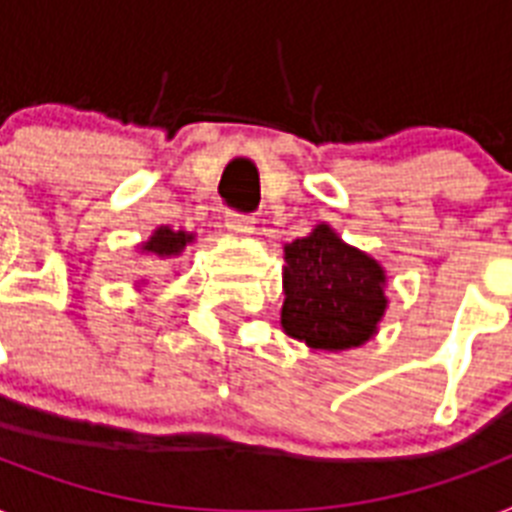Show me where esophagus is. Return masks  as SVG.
Here are the masks:
<instances>
[{
  "label": "esophagus",
  "mask_w": 512,
  "mask_h": 512,
  "mask_svg": "<svg viewBox=\"0 0 512 512\" xmlns=\"http://www.w3.org/2000/svg\"><path fill=\"white\" fill-rule=\"evenodd\" d=\"M255 215H244V213H234V210H231V213H226V228L228 231H234V234H239V236H247V234H252V231H255Z\"/></svg>",
  "instance_id": "obj_1"
}]
</instances>
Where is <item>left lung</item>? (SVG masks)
<instances>
[{
  "label": "left lung",
  "mask_w": 512,
  "mask_h": 512,
  "mask_svg": "<svg viewBox=\"0 0 512 512\" xmlns=\"http://www.w3.org/2000/svg\"><path fill=\"white\" fill-rule=\"evenodd\" d=\"M281 328L313 350L342 352L376 334L386 310L384 268L318 223L284 247Z\"/></svg>",
  "instance_id": "8db88e82"
}]
</instances>
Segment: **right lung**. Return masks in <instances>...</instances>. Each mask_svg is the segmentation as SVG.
Segmentation results:
<instances>
[{"label": "right lung", "mask_w": 512, "mask_h": 512, "mask_svg": "<svg viewBox=\"0 0 512 512\" xmlns=\"http://www.w3.org/2000/svg\"><path fill=\"white\" fill-rule=\"evenodd\" d=\"M194 242V234L189 231H176L170 226L155 228V234L149 236L147 242H141V252L155 257H176L186 249V244Z\"/></svg>", "instance_id": "1"}]
</instances>
